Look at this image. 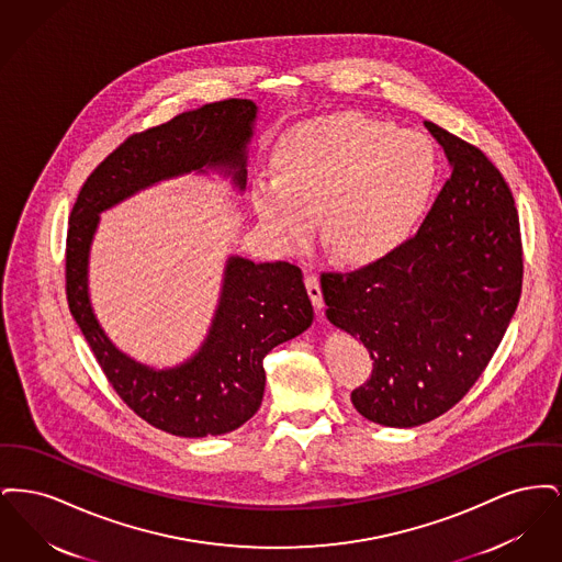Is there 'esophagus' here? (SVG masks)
I'll return each mask as SVG.
<instances>
[{"label": "esophagus", "instance_id": "1", "mask_svg": "<svg viewBox=\"0 0 562 562\" xmlns=\"http://www.w3.org/2000/svg\"><path fill=\"white\" fill-rule=\"evenodd\" d=\"M305 286H307V294H310L314 307L322 310L324 301H322L321 278H318L316 273H310V276L305 278Z\"/></svg>", "mask_w": 562, "mask_h": 562}]
</instances>
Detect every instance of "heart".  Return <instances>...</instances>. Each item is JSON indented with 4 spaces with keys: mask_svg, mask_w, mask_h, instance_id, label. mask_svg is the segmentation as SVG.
Masks as SVG:
<instances>
[{
    "mask_svg": "<svg viewBox=\"0 0 562 562\" xmlns=\"http://www.w3.org/2000/svg\"><path fill=\"white\" fill-rule=\"evenodd\" d=\"M276 179L250 191L252 211L284 250L314 238L344 261H371L401 246L424 221L440 177L428 134L396 131L362 113L294 126L273 154Z\"/></svg>",
    "mask_w": 562,
    "mask_h": 562,
    "instance_id": "obj_1",
    "label": "heart"
}]
</instances>
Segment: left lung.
Segmentation results:
<instances>
[{"instance_id": "obj_1", "label": "left lung", "mask_w": 562, "mask_h": 562, "mask_svg": "<svg viewBox=\"0 0 562 562\" xmlns=\"http://www.w3.org/2000/svg\"><path fill=\"white\" fill-rule=\"evenodd\" d=\"M426 128L451 179L419 232L364 268L321 278L326 318L373 358L351 402L390 428L428 424L470 392L522 289L520 225L502 172L479 147L431 122Z\"/></svg>"}]
</instances>
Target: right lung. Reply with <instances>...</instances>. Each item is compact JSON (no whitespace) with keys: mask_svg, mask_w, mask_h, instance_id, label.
Listing matches in <instances>:
<instances>
[{"mask_svg":"<svg viewBox=\"0 0 562 562\" xmlns=\"http://www.w3.org/2000/svg\"><path fill=\"white\" fill-rule=\"evenodd\" d=\"M255 120L252 101L229 99L133 134L86 179L69 216L65 280L71 316L117 396L154 428L183 438L234 431L259 411L263 358L314 321L303 273L286 261L255 263L232 255L204 344L186 362L154 369L115 348L97 321L88 293L90 246L101 213L160 181L214 170L244 191Z\"/></svg>","mask_w":562,"mask_h":562,"instance_id":"obj_1","label":"right lung"}]
</instances>
